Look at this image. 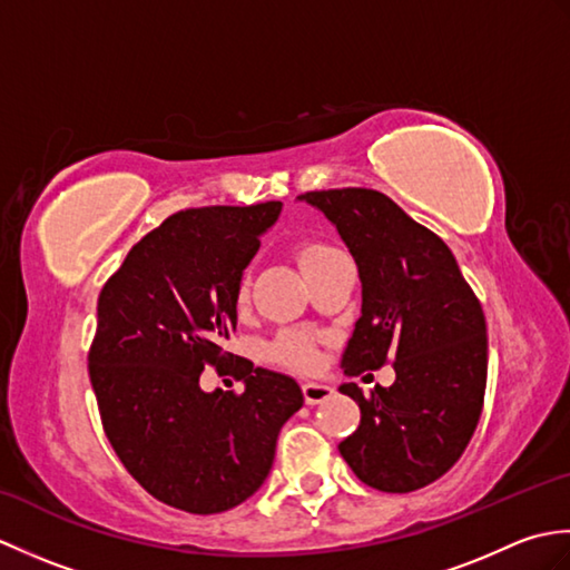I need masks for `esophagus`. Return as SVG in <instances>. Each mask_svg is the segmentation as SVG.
<instances>
[{
    "label": "esophagus",
    "instance_id": "esophagus-1",
    "mask_svg": "<svg viewBox=\"0 0 570 570\" xmlns=\"http://www.w3.org/2000/svg\"><path fill=\"white\" fill-rule=\"evenodd\" d=\"M333 396V386L323 384V382H304V399L306 404L316 406L321 402H325V399Z\"/></svg>",
    "mask_w": 570,
    "mask_h": 570
}]
</instances>
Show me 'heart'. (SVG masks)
<instances>
[{"label": "heart", "instance_id": "obj_1", "mask_svg": "<svg viewBox=\"0 0 570 570\" xmlns=\"http://www.w3.org/2000/svg\"><path fill=\"white\" fill-rule=\"evenodd\" d=\"M333 252L331 245H325V242H304V245L296 247V262L301 266V272H311L316 269V266L328 259ZM272 353L286 362V365H294V367H301V370H311L313 365H316V345H313L311 337L306 335H298V333H286L278 337V341L274 343Z\"/></svg>", "mask_w": 570, "mask_h": 570}]
</instances>
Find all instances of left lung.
I'll return each instance as SVG.
<instances>
[{"label":"left lung","mask_w":570,"mask_h":570,"mask_svg":"<svg viewBox=\"0 0 570 570\" xmlns=\"http://www.w3.org/2000/svg\"><path fill=\"white\" fill-rule=\"evenodd\" d=\"M355 257L362 313L347 341L350 377L394 362L392 386L370 396L341 386L360 406V426L337 445L365 485L414 492L463 455L488 384V325L478 296L445 242L380 190L304 193Z\"/></svg>","instance_id":"left-lung-1"}]
</instances>
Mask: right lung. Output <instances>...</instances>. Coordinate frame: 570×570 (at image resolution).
<instances>
[{
    "label": "right lung",
    "instance_id": "1",
    "mask_svg": "<svg viewBox=\"0 0 570 570\" xmlns=\"http://www.w3.org/2000/svg\"><path fill=\"white\" fill-rule=\"evenodd\" d=\"M282 203L180 210L144 235L98 298L88 370L102 429L151 498L217 514L262 488L301 386L223 343L237 325L245 266ZM208 364L235 371L246 392L203 393Z\"/></svg>",
    "mask_w": 570,
    "mask_h": 570
}]
</instances>
